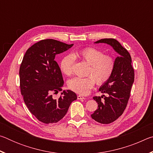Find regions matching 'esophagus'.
<instances>
[{"label": "esophagus", "instance_id": "1", "mask_svg": "<svg viewBox=\"0 0 153 153\" xmlns=\"http://www.w3.org/2000/svg\"><path fill=\"white\" fill-rule=\"evenodd\" d=\"M77 99H78V100H84L85 98L82 95H78V96H77Z\"/></svg>", "mask_w": 153, "mask_h": 153}]
</instances>
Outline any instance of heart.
<instances>
[{
    "mask_svg": "<svg viewBox=\"0 0 153 153\" xmlns=\"http://www.w3.org/2000/svg\"><path fill=\"white\" fill-rule=\"evenodd\" d=\"M75 58L86 61L90 65L88 77H76L68 82V87L79 94H86L94 86L105 84L111 78L115 67L112 56L105 55L102 51L94 47H86L67 55L61 59L60 69L62 73L69 76L73 73Z\"/></svg>",
    "mask_w": 153,
    "mask_h": 153,
    "instance_id": "obj_1",
    "label": "heart"
}]
</instances>
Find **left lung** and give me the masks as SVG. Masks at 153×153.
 <instances>
[{
    "label": "left lung",
    "instance_id": "1",
    "mask_svg": "<svg viewBox=\"0 0 153 153\" xmlns=\"http://www.w3.org/2000/svg\"><path fill=\"white\" fill-rule=\"evenodd\" d=\"M95 43H106L111 45L120 56L115 59V67L111 78L100 88L101 97H94L98 108L91 115L93 120L102 124L115 121L122 115L130 97L131 88L134 81V70L129 52L114 38H105Z\"/></svg>",
    "mask_w": 153,
    "mask_h": 153
}]
</instances>
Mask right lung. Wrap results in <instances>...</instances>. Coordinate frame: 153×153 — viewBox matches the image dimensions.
<instances>
[{"label":"right lung","mask_w":153,"mask_h":153,"mask_svg":"<svg viewBox=\"0 0 153 153\" xmlns=\"http://www.w3.org/2000/svg\"><path fill=\"white\" fill-rule=\"evenodd\" d=\"M73 45L53 39L42 40L27 49L21 63V93L31 113L44 123H57L77 99L71 90H64L57 99L53 98V93L62 90L64 84L55 56Z\"/></svg>","instance_id":"right-lung-1"}]
</instances>
